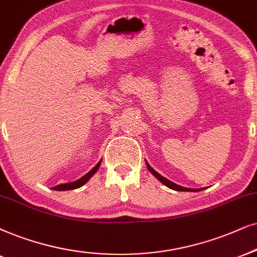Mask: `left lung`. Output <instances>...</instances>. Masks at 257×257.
<instances>
[{
	"label": "left lung",
	"instance_id": "1",
	"mask_svg": "<svg viewBox=\"0 0 257 257\" xmlns=\"http://www.w3.org/2000/svg\"><path fill=\"white\" fill-rule=\"evenodd\" d=\"M147 165V167H148V170H149V172H151V173L154 175L155 178H157L158 180H160L162 184L164 185H166L167 187H170V188H172V190H174V191H192V192H197V191H200V190H192V188H186V187H183V186H179V185H177V184H174V183H172V181H170L168 179H166V178H164L162 177V175H160L158 173L157 171H154L153 170V168L149 166L148 164H146Z\"/></svg>",
	"mask_w": 257,
	"mask_h": 257
}]
</instances>
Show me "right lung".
Returning <instances> with one entry per match:
<instances>
[{
    "label": "right lung",
    "instance_id": "1",
    "mask_svg": "<svg viewBox=\"0 0 257 257\" xmlns=\"http://www.w3.org/2000/svg\"><path fill=\"white\" fill-rule=\"evenodd\" d=\"M100 162H102V160H100V161L98 162V164H97L96 166L93 167L92 170H91V171L89 172V173H86L85 175H84V177L80 178V179H78L77 181H73V183H70V184H61V185H58V186H54V187H53V190H56V191H67V190H74V188H78V187L83 186V185L85 184L86 181L89 180L90 178L92 177V175L96 173L97 170H98L99 166H100Z\"/></svg>",
    "mask_w": 257,
    "mask_h": 257
}]
</instances>
